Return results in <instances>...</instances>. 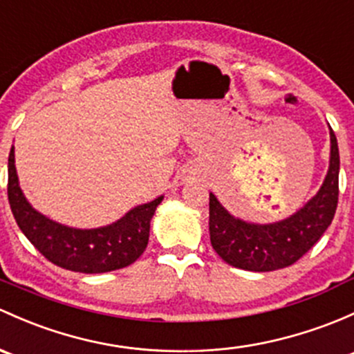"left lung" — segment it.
<instances>
[{"label": "left lung", "mask_w": 354, "mask_h": 354, "mask_svg": "<svg viewBox=\"0 0 354 354\" xmlns=\"http://www.w3.org/2000/svg\"><path fill=\"white\" fill-rule=\"evenodd\" d=\"M329 169L319 192L290 217L254 224L234 217L210 193V243L230 266L248 271H274L299 261L333 222L339 195V149L333 129Z\"/></svg>", "instance_id": "left-lung-1"}]
</instances>
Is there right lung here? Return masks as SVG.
Wrapping results in <instances>:
<instances>
[{
  "instance_id": "obj_1",
  "label": "right lung",
  "mask_w": 354,
  "mask_h": 354,
  "mask_svg": "<svg viewBox=\"0 0 354 354\" xmlns=\"http://www.w3.org/2000/svg\"><path fill=\"white\" fill-rule=\"evenodd\" d=\"M165 196L133 207L117 222L76 229L35 210L20 188L15 147L8 158V202L21 232L54 265L80 273H106L132 265L147 248L151 221Z\"/></svg>"
}]
</instances>
